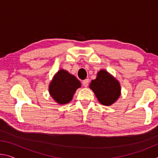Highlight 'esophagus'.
I'll use <instances>...</instances> for the list:
<instances>
[{"mask_svg": "<svg viewBox=\"0 0 158 158\" xmlns=\"http://www.w3.org/2000/svg\"><path fill=\"white\" fill-rule=\"evenodd\" d=\"M89 79H85V80H84V81H83L82 84L84 87H87L88 85H89Z\"/></svg>", "mask_w": 158, "mask_h": 158, "instance_id": "1", "label": "esophagus"}]
</instances>
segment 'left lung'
<instances>
[{
  "instance_id": "obj_1",
  "label": "left lung",
  "mask_w": 158,
  "mask_h": 158,
  "mask_svg": "<svg viewBox=\"0 0 158 158\" xmlns=\"http://www.w3.org/2000/svg\"><path fill=\"white\" fill-rule=\"evenodd\" d=\"M89 86L103 105H111L121 95V89L118 81L105 69L98 72L97 78L92 80Z\"/></svg>"
}]
</instances>
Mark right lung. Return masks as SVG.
Segmentation results:
<instances>
[{
  "mask_svg": "<svg viewBox=\"0 0 158 158\" xmlns=\"http://www.w3.org/2000/svg\"><path fill=\"white\" fill-rule=\"evenodd\" d=\"M81 87V83L68 71L60 69L50 82L49 90L50 95L57 103L68 104L72 100L77 89Z\"/></svg>",
  "mask_w": 158,
  "mask_h": 158,
  "instance_id": "add662e5",
  "label": "right lung"
}]
</instances>
